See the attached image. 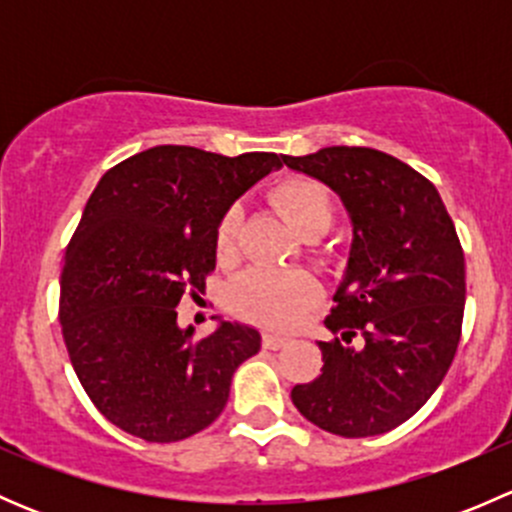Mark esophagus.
I'll return each instance as SVG.
<instances>
[{"label":"esophagus","mask_w":512,"mask_h":512,"mask_svg":"<svg viewBox=\"0 0 512 512\" xmlns=\"http://www.w3.org/2000/svg\"><path fill=\"white\" fill-rule=\"evenodd\" d=\"M287 342H289L287 334H277V332L262 334V344H265V349H282Z\"/></svg>","instance_id":"34e87169"}]
</instances>
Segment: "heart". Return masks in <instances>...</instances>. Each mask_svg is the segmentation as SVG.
Instances as JSON below:
<instances>
[{
	"label": "heart",
	"mask_w": 512,
	"mask_h": 512,
	"mask_svg": "<svg viewBox=\"0 0 512 512\" xmlns=\"http://www.w3.org/2000/svg\"><path fill=\"white\" fill-rule=\"evenodd\" d=\"M272 203L302 237H322L334 223V203L322 183L289 178L272 188ZM242 230V208L232 205L215 230V250L223 262L237 255ZM319 297V285L307 272L255 270L245 272L230 289V302L242 317L265 324H287Z\"/></svg>",
	"instance_id": "b5f03b06"
}]
</instances>
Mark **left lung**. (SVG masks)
<instances>
[{"instance_id": "8db88e82", "label": "left lung", "mask_w": 512, "mask_h": 512, "mask_svg": "<svg viewBox=\"0 0 512 512\" xmlns=\"http://www.w3.org/2000/svg\"><path fill=\"white\" fill-rule=\"evenodd\" d=\"M342 198L352 218L347 270L317 342L322 374L292 389L307 421L344 438L401 426L446 376L466 304V265L441 195L411 165L374 148L282 156Z\"/></svg>"}]
</instances>
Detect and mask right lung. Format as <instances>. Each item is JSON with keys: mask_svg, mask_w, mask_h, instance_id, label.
Returning a JSON list of instances; mask_svg holds the SVG:
<instances>
[{"mask_svg": "<svg viewBox=\"0 0 512 512\" xmlns=\"http://www.w3.org/2000/svg\"><path fill=\"white\" fill-rule=\"evenodd\" d=\"M280 168L275 153L156 146L98 180L66 247L59 319L81 386L113 426L173 443L223 414L260 332L220 319L210 337L193 339L175 307L215 270L225 210Z\"/></svg>", "mask_w": 512, "mask_h": 512, "instance_id": "add662e5", "label": "right lung"}]
</instances>
